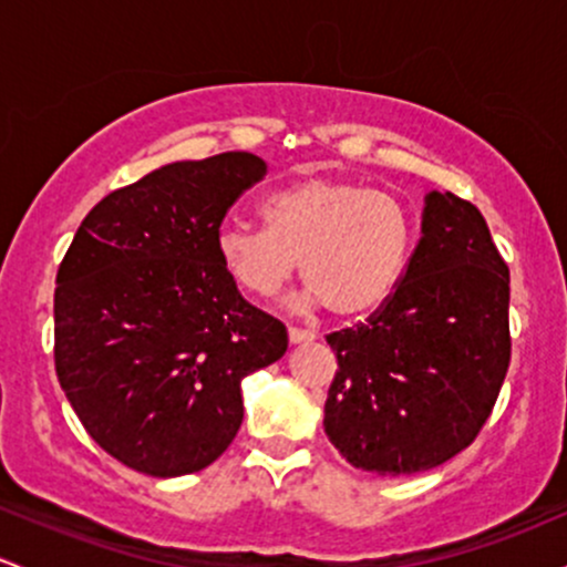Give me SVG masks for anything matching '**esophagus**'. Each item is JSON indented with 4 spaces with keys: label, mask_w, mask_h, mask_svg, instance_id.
<instances>
[{
    "label": "esophagus",
    "mask_w": 567,
    "mask_h": 567,
    "mask_svg": "<svg viewBox=\"0 0 567 567\" xmlns=\"http://www.w3.org/2000/svg\"><path fill=\"white\" fill-rule=\"evenodd\" d=\"M288 338H290V343H309V341H315V333H311V330H301V328H290L288 330Z\"/></svg>",
    "instance_id": "34e87169"
}]
</instances>
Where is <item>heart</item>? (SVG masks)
<instances>
[{
	"instance_id": "1",
	"label": "heart",
	"mask_w": 567,
	"mask_h": 567,
	"mask_svg": "<svg viewBox=\"0 0 567 567\" xmlns=\"http://www.w3.org/2000/svg\"><path fill=\"white\" fill-rule=\"evenodd\" d=\"M264 224H224L218 261L256 296H275L301 271L306 306L341 320L381 309L405 275L415 218L400 197L357 181L309 175L277 188L261 205Z\"/></svg>"
}]
</instances>
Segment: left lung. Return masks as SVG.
<instances>
[{
    "label": "left lung",
    "mask_w": 567,
    "mask_h": 567,
    "mask_svg": "<svg viewBox=\"0 0 567 567\" xmlns=\"http://www.w3.org/2000/svg\"><path fill=\"white\" fill-rule=\"evenodd\" d=\"M324 434L357 470L419 474L464 451L509 368V269L472 202L429 192L421 239L379 315L328 336Z\"/></svg>",
    "instance_id": "1"
}]
</instances>
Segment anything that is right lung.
Masks as SVG:
<instances>
[{"label": "right lung", "instance_id": "obj_1", "mask_svg": "<svg viewBox=\"0 0 567 567\" xmlns=\"http://www.w3.org/2000/svg\"><path fill=\"white\" fill-rule=\"evenodd\" d=\"M266 175L247 152L162 165L103 197L55 279V373L97 445L152 477L210 466L243 424V379L288 330L239 296L216 234Z\"/></svg>", "mask_w": 567, "mask_h": 567}]
</instances>
